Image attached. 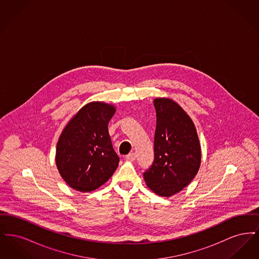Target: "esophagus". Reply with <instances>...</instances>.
Instances as JSON below:
<instances>
[{
  "instance_id": "1",
  "label": "esophagus",
  "mask_w": 259,
  "mask_h": 259,
  "mask_svg": "<svg viewBox=\"0 0 259 259\" xmlns=\"http://www.w3.org/2000/svg\"><path fill=\"white\" fill-rule=\"evenodd\" d=\"M136 157H137V156H136L135 152H131V153H129L128 155H126V156H125L126 160L128 161H135Z\"/></svg>"
}]
</instances>
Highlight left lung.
Segmentation results:
<instances>
[{
  "label": "left lung",
  "instance_id": "obj_1",
  "mask_svg": "<svg viewBox=\"0 0 259 259\" xmlns=\"http://www.w3.org/2000/svg\"><path fill=\"white\" fill-rule=\"evenodd\" d=\"M153 105L156 111L154 159L144 178L152 191L169 197L196 176L201 148L194 124L176 102L157 98Z\"/></svg>",
  "mask_w": 259,
  "mask_h": 259
}]
</instances>
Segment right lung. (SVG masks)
<instances>
[{"label": "right lung", "instance_id": "1", "mask_svg": "<svg viewBox=\"0 0 259 259\" xmlns=\"http://www.w3.org/2000/svg\"><path fill=\"white\" fill-rule=\"evenodd\" d=\"M113 106L92 102L65 127L57 143L56 166L72 188L89 192L104 185L116 170L119 157L108 131Z\"/></svg>", "mask_w": 259, "mask_h": 259}]
</instances>
